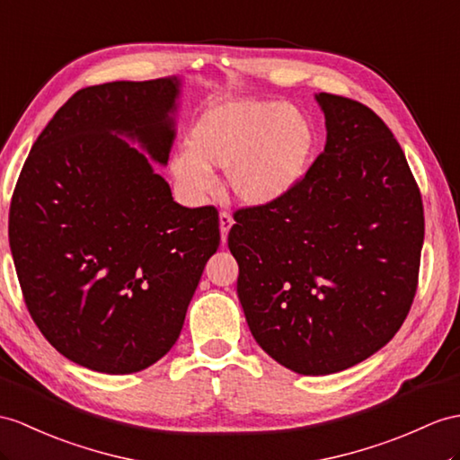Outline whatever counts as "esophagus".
I'll return each instance as SVG.
<instances>
[{
  "label": "esophagus",
  "mask_w": 460,
  "mask_h": 460,
  "mask_svg": "<svg viewBox=\"0 0 460 460\" xmlns=\"http://www.w3.org/2000/svg\"><path fill=\"white\" fill-rule=\"evenodd\" d=\"M232 224H234V220H232V217H230V212L222 210V212H220V240H222V243L226 242L228 232H230V228H232Z\"/></svg>",
  "instance_id": "34e87169"
}]
</instances>
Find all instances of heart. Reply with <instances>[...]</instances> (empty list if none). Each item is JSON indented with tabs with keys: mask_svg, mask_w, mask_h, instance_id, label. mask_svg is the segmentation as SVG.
<instances>
[{
	"mask_svg": "<svg viewBox=\"0 0 460 460\" xmlns=\"http://www.w3.org/2000/svg\"><path fill=\"white\" fill-rule=\"evenodd\" d=\"M320 132L306 111L283 101L234 99L205 111L189 134V150L172 160L187 195L210 193V170H226V187L242 205L265 207L293 193L316 158Z\"/></svg>",
	"mask_w": 460,
	"mask_h": 460,
	"instance_id": "obj_1",
	"label": "heart"
}]
</instances>
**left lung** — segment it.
I'll return each instance as SVG.
<instances>
[{
  "mask_svg": "<svg viewBox=\"0 0 460 460\" xmlns=\"http://www.w3.org/2000/svg\"><path fill=\"white\" fill-rule=\"evenodd\" d=\"M326 146L293 193L236 210L228 248L261 349L298 375L385 347L416 296L423 205L394 134L359 101L318 93Z\"/></svg>",
  "mask_w": 460,
  "mask_h": 460,
  "instance_id": "8db88e82",
  "label": "left lung"
}]
</instances>
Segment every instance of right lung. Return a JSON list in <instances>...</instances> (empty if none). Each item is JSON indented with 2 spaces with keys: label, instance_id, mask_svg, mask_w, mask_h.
<instances>
[{
  "label": "right lung",
  "instance_id": "obj_1",
  "mask_svg": "<svg viewBox=\"0 0 460 460\" xmlns=\"http://www.w3.org/2000/svg\"><path fill=\"white\" fill-rule=\"evenodd\" d=\"M179 87L162 77L80 89L32 144L11 199L29 314L56 351L97 373H138L172 349L218 250L217 208L175 203L145 155L167 164Z\"/></svg>",
  "mask_w": 460,
  "mask_h": 460
}]
</instances>
